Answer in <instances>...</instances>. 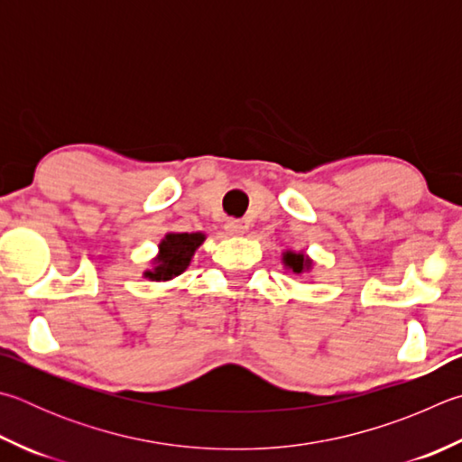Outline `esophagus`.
I'll list each match as a JSON object with an SVG mask.
<instances>
[{
  "label": "esophagus",
  "instance_id": "esophagus-1",
  "mask_svg": "<svg viewBox=\"0 0 462 462\" xmlns=\"http://www.w3.org/2000/svg\"><path fill=\"white\" fill-rule=\"evenodd\" d=\"M245 228L246 226L242 224L240 220H236V217H232V220H228L224 224V230L228 236H240V234H245Z\"/></svg>",
  "mask_w": 462,
  "mask_h": 462
}]
</instances>
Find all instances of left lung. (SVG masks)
I'll return each mask as SVG.
<instances>
[{"label":"left lung","instance_id":"1","mask_svg":"<svg viewBox=\"0 0 462 462\" xmlns=\"http://www.w3.org/2000/svg\"><path fill=\"white\" fill-rule=\"evenodd\" d=\"M284 264H287L289 268H292V273H303L305 268L309 266V260H305L303 254H292V253H287L284 254Z\"/></svg>","mask_w":462,"mask_h":462}]
</instances>
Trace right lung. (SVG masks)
Instances as JSON below:
<instances>
[{
  "instance_id": "right-lung-1",
  "label": "right lung",
  "mask_w": 462,
  "mask_h": 462,
  "mask_svg": "<svg viewBox=\"0 0 462 462\" xmlns=\"http://www.w3.org/2000/svg\"><path fill=\"white\" fill-rule=\"evenodd\" d=\"M202 234H167L159 245V258L153 271H147L145 276L153 281H170L173 276L186 271L196 248L202 245Z\"/></svg>"
}]
</instances>
